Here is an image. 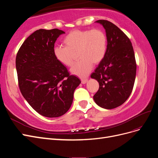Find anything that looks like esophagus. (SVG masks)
<instances>
[{
  "instance_id": "1",
  "label": "esophagus",
  "mask_w": 158,
  "mask_h": 158,
  "mask_svg": "<svg viewBox=\"0 0 158 158\" xmlns=\"http://www.w3.org/2000/svg\"><path fill=\"white\" fill-rule=\"evenodd\" d=\"M81 80H82V83L83 84H85V83L88 82V78H82Z\"/></svg>"
}]
</instances>
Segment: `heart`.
<instances>
[{"label":"heart","mask_w":158,"mask_h":158,"mask_svg":"<svg viewBox=\"0 0 158 158\" xmlns=\"http://www.w3.org/2000/svg\"><path fill=\"white\" fill-rule=\"evenodd\" d=\"M64 46H56L53 54L60 63L66 66L73 64L75 54L81 59L76 63L70 71L80 77L86 76L92 70L93 63L101 62L107 49V37L100 29L73 30L63 40Z\"/></svg>","instance_id":"1"}]
</instances>
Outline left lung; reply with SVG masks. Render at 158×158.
<instances>
[{
  "mask_svg": "<svg viewBox=\"0 0 158 158\" xmlns=\"http://www.w3.org/2000/svg\"><path fill=\"white\" fill-rule=\"evenodd\" d=\"M95 22L106 30V55L91 78L97 80L99 89L94 99L99 107L111 109L121 106L130 96L135 84L136 63L131 41L125 33L111 22Z\"/></svg>",
  "mask_w": 158,
  "mask_h": 158,
  "instance_id": "8db88e82",
  "label": "left lung"
}]
</instances>
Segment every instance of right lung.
<instances>
[{"label": "right lung", "mask_w": 158, "mask_h": 158, "mask_svg": "<svg viewBox=\"0 0 158 158\" xmlns=\"http://www.w3.org/2000/svg\"><path fill=\"white\" fill-rule=\"evenodd\" d=\"M64 31L40 29L23 43L16 58L20 92L41 115L59 117L69 111L80 80L56 59L55 43Z\"/></svg>", "instance_id": "right-lung-1"}]
</instances>
